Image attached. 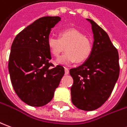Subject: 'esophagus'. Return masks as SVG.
<instances>
[{
  "instance_id": "1",
  "label": "esophagus",
  "mask_w": 127,
  "mask_h": 127,
  "mask_svg": "<svg viewBox=\"0 0 127 127\" xmlns=\"http://www.w3.org/2000/svg\"><path fill=\"white\" fill-rule=\"evenodd\" d=\"M64 72H65V75H68L69 73V69L66 68V67H64Z\"/></svg>"
}]
</instances>
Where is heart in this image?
Segmentation results:
<instances>
[{"instance_id": "1", "label": "heart", "mask_w": 127, "mask_h": 127, "mask_svg": "<svg viewBox=\"0 0 127 127\" xmlns=\"http://www.w3.org/2000/svg\"><path fill=\"white\" fill-rule=\"evenodd\" d=\"M47 46L52 56L58 57L64 49L66 52L57 59L59 64H69L76 61L81 63L90 56L92 43L90 39L76 29H66L61 31L59 38L49 36Z\"/></svg>"}]
</instances>
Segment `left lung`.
Returning <instances> with one entry per match:
<instances>
[{"mask_svg":"<svg viewBox=\"0 0 127 127\" xmlns=\"http://www.w3.org/2000/svg\"><path fill=\"white\" fill-rule=\"evenodd\" d=\"M91 24L94 42L90 56L81 66L69 70L73 79L71 101L77 108L93 111L109 97L120 73L119 56L105 31L94 20Z\"/></svg>","mask_w":127,"mask_h":127,"instance_id":"left-lung-1","label":"left lung"}]
</instances>
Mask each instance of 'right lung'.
Wrapping results in <instances>:
<instances>
[{"instance_id":"1","label":"right lung","mask_w":127,"mask_h":127,"mask_svg":"<svg viewBox=\"0 0 127 127\" xmlns=\"http://www.w3.org/2000/svg\"><path fill=\"white\" fill-rule=\"evenodd\" d=\"M58 16L38 18L22 30L11 45L8 68L14 91L24 102L42 107L54 97L64 74L62 65L51 63L47 39Z\"/></svg>"}]
</instances>
